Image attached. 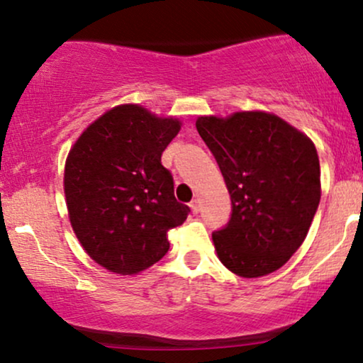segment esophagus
<instances>
[{
	"label": "esophagus",
	"instance_id": "34e87169",
	"mask_svg": "<svg viewBox=\"0 0 363 363\" xmlns=\"http://www.w3.org/2000/svg\"><path fill=\"white\" fill-rule=\"evenodd\" d=\"M191 210H193V213H199V210H201V206H199V201L198 199H193V201L189 203Z\"/></svg>",
	"mask_w": 363,
	"mask_h": 363
}]
</instances>
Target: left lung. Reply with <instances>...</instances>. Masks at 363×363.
<instances>
[{"mask_svg": "<svg viewBox=\"0 0 363 363\" xmlns=\"http://www.w3.org/2000/svg\"><path fill=\"white\" fill-rule=\"evenodd\" d=\"M196 129L213 153L232 201L227 225L213 232L220 261L244 278L277 272L301 247L318 211L314 143L266 112L205 116Z\"/></svg>", "mask_w": 363, "mask_h": 363, "instance_id": "obj_1", "label": "left lung"}]
</instances>
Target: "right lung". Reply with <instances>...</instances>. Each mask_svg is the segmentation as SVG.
Here are the masks:
<instances>
[{
	"label": "right lung",
	"mask_w": 363,
	"mask_h": 363,
	"mask_svg": "<svg viewBox=\"0 0 363 363\" xmlns=\"http://www.w3.org/2000/svg\"><path fill=\"white\" fill-rule=\"evenodd\" d=\"M181 123L140 106H119L91 123L69 152L65 194L69 222L89 256L119 274H135L165 256L170 228L191 208L174 196L162 153Z\"/></svg>",
	"instance_id": "right-lung-1"
}]
</instances>
